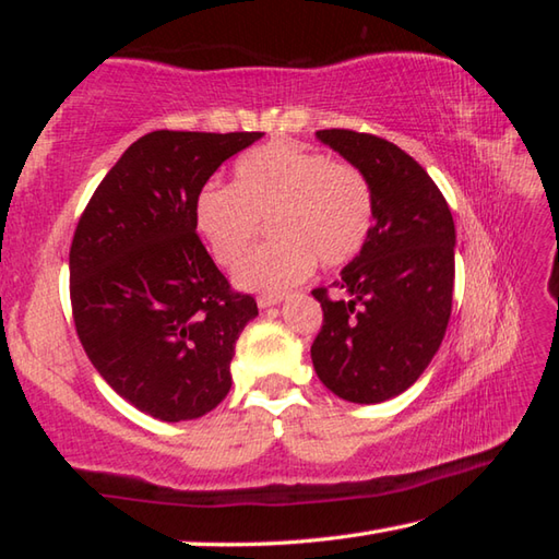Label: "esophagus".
<instances>
[{"mask_svg":"<svg viewBox=\"0 0 559 559\" xmlns=\"http://www.w3.org/2000/svg\"><path fill=\"white\" fill-rule=\"evenodd\" d=\"M283 300L281 293H271V296H259V308H271V306H278Z\"/></svg>","mask_w":559,"mask_h":559,"instance_id":"obj_1","label":"esophagus"}]
</instances>
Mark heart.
Masks as SVG:
<instances>
[{"instance_id":"obj_1","label":"heart","mask_w":559,"mask_h":559,"mask_svg":"<svg viewBox=\"0 0 559 559\" xmlns=\"http://www.w3.org/2000/svg\"><path fill=\"white\" fill-rule=\"evenodd\" d=\"M374 200L353 165L293 140H271L234 167V185H206L194 202L197 229L222 266H234L259 239L263 222L276 239L234 273L236 286L276 293L323 266L355 259L372 229Z\"/></svg>"}]
</instances>
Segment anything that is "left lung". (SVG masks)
Returning <instances> with one entry per match:
<instances>
[{"label": "left lung", "mask_w": 559, "mask_h": 559, "mask_svg": "<svg viewBox=\"0 0 559 559\" xmlns=\"http://www.w3.org/2000/svg\"><path fill=\"white\" fill-rule=\"evenodd\" d=\"M372 187V229L333 286L313 296L323 328L316 374L340 400L380 404L419 380L447 333L456 229L447 200L414 157L367 132L318 130Z\"/></svg>", "instance_id": "1"}]
</instances>
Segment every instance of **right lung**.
I'll list each match as a JSON object with an SVG mask.
<instances>
[{
    "label": "right lung",
    "mask_w": 559,
    "mask_h": 559,
    "mask_svg": "<svg viewBox=\"0 0 559 559\" xmlns=\"http://www.w3.org/2000/svg\"><path fill=\"white\" fill-rule=\"evenodd\" d=\"M263 132L155 130L103 177L75 226V333L98 374L159 421L200 419L231 390L236 340L259 316L197 236L194 202Z\"/></svg>",
    "instance_id": "add662e5"
}]
</instances>
